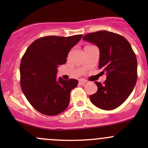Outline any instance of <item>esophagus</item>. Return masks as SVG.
<instances>
[{
	"label": "esophagus",
	"instance_id": "esophagus-1",
	"mask_svg": "<svg viewBox=\"0 0 148 148\" xmlns=\"http://www.w3.org/2000/svg\"><path fill=\"white\" fill-rule=\"evenodd\" d=\"M86 82L87 81L85 80V79H79V84L80 85H84Z\"/></svg>",
	"mask_w": 148,
	"mask_h": 148
}]
</instances>
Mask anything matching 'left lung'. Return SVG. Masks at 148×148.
Masks as SVG:
<instances>
[{
  "label": "left lung",
  "mask_w": 148,
  "mask_h": 148,
  "mask_svg": "<svg viewBox=\"0 0 148 148\" xmlns=\"http://www.w3.org/2000/svg\"><path fill=\"white\" fill-rule=\"evenodd\" d=\"M83 40L99 47V69H103L102 74H107V79L103 83L95 82L98 90L90 96V100L101 110H114L128 99L136 85V55L123 36L110 31L90 33L84 36Z\"/></svg>",
  "instance_id": "8db88e82"
}]
</instances>
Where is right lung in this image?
I'll list each match as a JSON object with an SVG mask.
<instances>
[{"mask_svg":"<svg viewBox=\"0 0 148 148\" xmlns=\"http://www.w3.org/2000/svg\"><path fill=\"white\" fill-rule=\"evenodd\" d=\"M82 37H41L26 49L20 63V85L29 103L39 112L57 115L69 106L70 92L78 81L58 79L56 74L58 67L66 63L68 53Z\"/></svg>","mask_w":148,"mask_h":148,"instance_id":"add662e5","label":"right lung"}]
</instances>
